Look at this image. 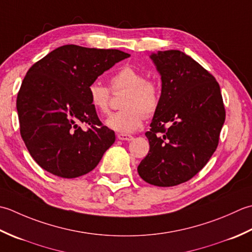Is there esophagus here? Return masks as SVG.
Segmentation results:
<instances>
[{"label":"esophagus","instance_id":"34e87169","mask_svg":"<svg viewBox=\"0 0 252 252\" xmlns=\"http://www.w3.org/2000/svg\"><path fill=\"white\" fill-rule=\"evenodd\" d=\"M117 138H119L120 140L130 141V140H132L133 137L131 135H128V133H117Z\"/></svg>","mask_w":252,"mask_h":252}]
</instances>
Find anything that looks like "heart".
<instances>
[{
	"instance_id": "obj_1",
	"label": "heart",
	"mask_w": 252,
	"mask_h": 252,
	"mask_svg": "<svg viewBox=\"0 0 252 252\" xmlns=\"http://www.w3.org/2000/svg\"><path fill=\"white\" fill-rule=\"evenodd\" d=\"M111 88L114 94L126 92L122 106L124 110L111 114L106 125L121 133H130L139 129L146 116L157 112L161 101V89L155 80L132 66H124L112 76ZM88 99L97 113L109 112L111 89L97 81L88 86Z\"/></svg>"
}]
</instances>
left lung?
Instances as JSON below:
<instances>
[{"label":"left lung","mask_w":252,"mask_h":252,"mask_svg":"<svg viewBox=\"0 0 252 252\" xmlns=\"http://www.w3.org/2000/svg\"><path fill=\"white\" fill-rule=\"evenodd\" d=\"M150 58L161 75V101L138 173L149 184L171 187L191 179L217 150L225 107L218 81L189 55L168 50Z\"/></svg>","instance_id":"left-lung-1"}]
</instances>
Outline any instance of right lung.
I'll return each mask as SVG.
<instances>
[{
    "label": "right lung",
    "instance_id": "right-lung-1",
    "mask_svg": "<svg viewBox=\"0 0 252 252\" xmlns=\"http://www.w3.org/2000/svg\"><path fill=\"white\" fill-rule=\"evenodd\" d=\"M129 56L120 50L66 44L29 68L16 101L20 135L45 171L63 178L83 176L114 143V131L89 103L88 86Z\"/></svg>",
    "mask_w": 252,
    "mask_h": 252
}]
</instances>
